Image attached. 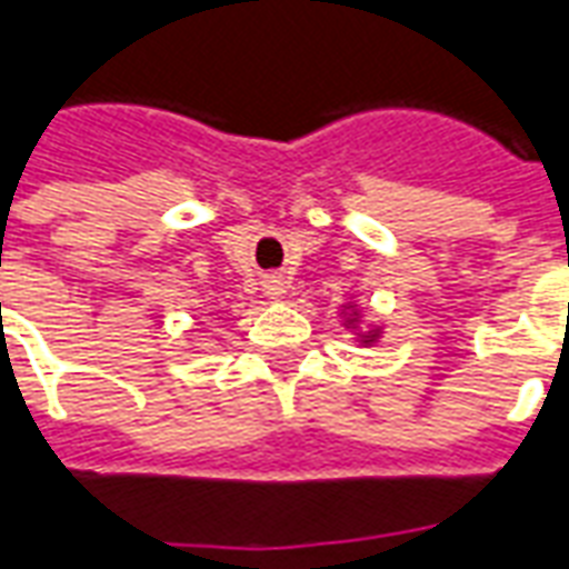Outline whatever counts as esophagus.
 <instances>
[{
    "label": "esophagus",
    "instance_id": "esophagus-1",
    "mask_svg": "<svg viewBox=\"0 0 569 569\" xmlns=\"http://www.w3.org/2000/svg\"><path fill=\"white\" fill-rule=\"evenodd\" d=\"M261 289H264V296L268 298L280 301V298H286V292H289V283H286V277H268V280L261 283Z\"/></svg>",
    "mask_w": 569,
    "mask_h": 569
}]
</instances>
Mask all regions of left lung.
Here are the masks:
<instances>
[{
  "label": "left lung",
  "mask_w": 569,
  "mask_h": 569,
  "mask_svg": "<svg viewBox=\"0 0 569 569\" xmlns=\"http://www.w3.org/2000/svg\"><path fill=\"white\" fill-rule=\"evenodd\" d=\"M341 326L350 329L353 338H357L362 347L378 345L383 335L381 326H366V322H362V308H359L357 301H347V305H341Z\"/></svg>",
  "instance_id": "left-lung-1"
}]
</instances>
